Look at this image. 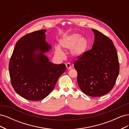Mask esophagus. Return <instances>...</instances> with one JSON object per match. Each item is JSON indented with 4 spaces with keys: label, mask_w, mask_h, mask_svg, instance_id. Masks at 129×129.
Masks as SVG:
<instances>
[{
    "label": "esophagus",
    "mask_w": 129,
    "mask_h": 129,
    "mask_svg": "<svg viewBox=\"0 0 129 129\" xmlns=\"http://www.w3.org/2000/svg\"><path fill=\"white\" fill-rule=\"evenodd\" d=\"M66 67H67V68L69 70V69H72V66L70 63H67L66 64Z\"/></svg>",
    "instance_id": "1"
}]
</instances>
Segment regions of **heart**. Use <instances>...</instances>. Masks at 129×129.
<instances>
[{
	"label": "heart",
	"mask_w": 129,
	"mask_h": 129,
	"mask_svg": "<svg viewBox=\"0 0 129 129\" xmlns=\"http://www.w3.org/2000/svg\"><path fill=\"white\" fill-rule=\"evenodd\" d=\"M88 44L86 38L77 33L64 35L59 40L60 46L66 49H71V55L74 57L82 56L86 52ZM55 51L56 54L60 55L63 53L59 46H55Z\"/></svg>",
	"instance_id": "1"
}]
</instances>
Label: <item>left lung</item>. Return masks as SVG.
Returning a JSON list of instances; mask_svg holds the SVG:
<instances>
[{
	"label": "left lung",
	"mask_w": 129,
	"mask_h": 129,
	"mask_svg": "<svg viewBox=\"0 0 129 129\" xmlns=\"http://www.w3.org/2000/svg\"><path fill=\"white\" fill-rule=\"evenodd\" d=\"M92 49L74 63L77 83L85 94L92 97L104 95L115 84L119 66L117 53L111 39L97 30Z\"/></svg>",
	"instance_id": "1"
}]
</instances>
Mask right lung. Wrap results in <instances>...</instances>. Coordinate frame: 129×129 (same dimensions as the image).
I'll list each match as a JSON object with an SVG mask.
<instances>
[{
    "instance_id": "right-lung-1",
    "label": "right lung",
    "mask_w": 129,
    "mask_h": 129,
    "mask_svg": "<svg viewBox=\"0 0 129 129\" xmlns=\"http://www.w3.org/2000/svg\"><path fill=\"white\" fill-rule=\"evenodd\" d=\"M46 29L35 31L21 38L16 43L9 63L14 89L30 101L47 96L66 69L64 64H54L45 55L52 48L46 41Z\"/></svg>"
}]
</instances>
